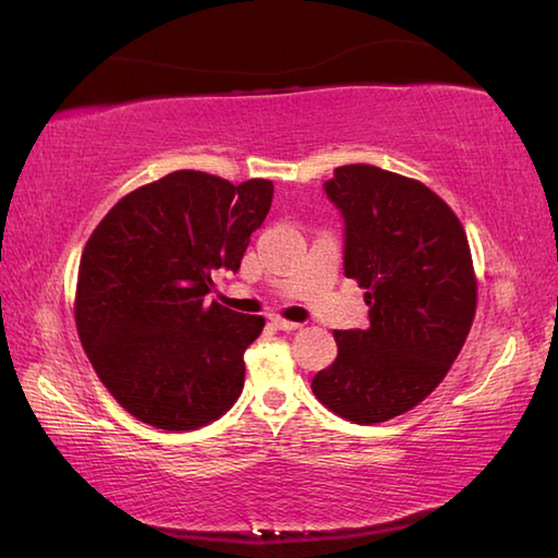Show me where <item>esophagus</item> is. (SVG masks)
<instances>
[{"label": "esophagus", "instance_id": "1", "mask_svg": "<svg viewBox=\"0 0 558 558\" xmlns=\"http://www.w3.org/2000/svg\"><path fill=\"white\" fill-rule=\"evenodd\" d=\"M270 323H272V327L282 329V332H292V329L300 327L298 323H290V319H282V317H270Z\"/></svg>", "mask_w": 558, "mask_h": 558}]
</instances>
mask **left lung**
I'll return each mask as SVG.
<instances>
[{"label": "left lung", "instance_id": "obj_1", "mask_svg": "<svg viewBox=\"0 0 558 558\" xmlns=\"http://www.w3.org/2000/svg\"><path fill=\"white\" fill-rule=\"evenodd\" d=\"M344 219V276L364 288L369 327L337 329V359L313 391L329 411L372 426L411 411L446 379L477 307L468 235L415 179L344 165L325 182Z\"/></svg>", "mask_w": 558, "mask_h": 558}]
</instances>
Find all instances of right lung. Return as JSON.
Listing matches in <instances>:
<instances>
[{
	"label": "right lung",
	"instance_id": "add662e5",
	"mask_svg": "<svg viewBox=\"0 0 558 558\" xmlns=\"http://www.w3.org/2000/svg\"><path fill=\"white\" fill-rule=\"evenodd\" d=\"M272 182L179 169L112 206L83 248L75 327L93 369L137 421L194 430L243 391V352L266 319L206 302L239 270Z\"/></svg>",
	"mask_w": 558,
	"mask_h": 558
}]
</instances>
